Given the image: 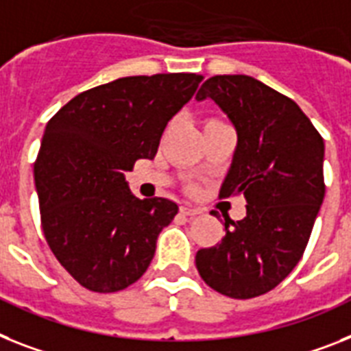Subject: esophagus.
I'll list each match as a JSON object with an SVG mask.
<instances>
[{
  "label": "esophagus",
  "instance_id": "34e87169",
  "mask_svg": "<svg viewBox=\"0 0 351 351\" xmlns=\"http://www.w3.org/2000/svg\"><path fill=\"white\" fill-rule=\"evenodd\" d=\"M181 213H182V215H186V217H195V215H199V213H201V210H197V208L184 204V206H181Z\"/></svg>",
  "mask_w": 351,
  "mask_h": 351
}]
</instances>
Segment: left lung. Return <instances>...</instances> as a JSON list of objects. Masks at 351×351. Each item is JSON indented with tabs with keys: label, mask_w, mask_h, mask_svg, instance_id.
<instances>
[{
	"label": "left lung",
	"mask_w": 351,
	"mask_h": 351,
	"mask_svg": "<svg viewBox=\"0 0 351 351\" xmlns=\"http://www.w3.org/2000/svg\"><path fill=\"white\" fill-rule=\"evenodd\" d=\"M195 98L213 100L237 130L219 197L247 202L215 247L197 251V271L224 296H262L291 274L311 239L325 197V143L294 100L247 75L208 78Z\"/></svg>",
	"instance_id": "left-lung-1"
}]
</instances>
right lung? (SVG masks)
Listing matches in <instances>:
<instances>
[{
    "label": "right lung",
    "mask_w": 351,
    "mask_h": 351,
    "mask_svg": "<svg viewBox=\"0 0 351 351\" xmlns=\"http://www.w3.org/2000/svg\"><path fill=\"white\" fill-rule=\"evenodd\" d=\"M195 73L123 77L84 91L48 121L34 167L40 224L60 265L93 292L140 280L178 204L132 195L125 172L154 159L165 127L193 97Z\"/></svg>",
    "instance_id": "add662e5"
}]
</instances>
